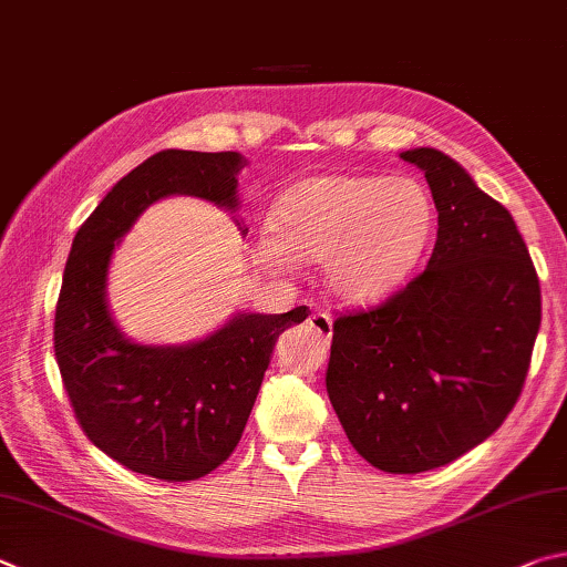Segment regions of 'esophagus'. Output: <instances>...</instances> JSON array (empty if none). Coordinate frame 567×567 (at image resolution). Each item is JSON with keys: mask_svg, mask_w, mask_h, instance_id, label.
<instances>
[{"mask_svg": "<svg viewBox=\"0 0 567 567\" xmlns=\"http://www.w3.org/2000/svg\"><path fill=\"white\" fill-rule=\"evenodd\" d=\"M307 322H310V327L322 339L332 337V315H329V312H315V315H310V319H307Z\"/></svg>", "mask_w": 567, "mask_h": 567, "instance_id": "obj_1", "label": "esophagus"}]
</instances>
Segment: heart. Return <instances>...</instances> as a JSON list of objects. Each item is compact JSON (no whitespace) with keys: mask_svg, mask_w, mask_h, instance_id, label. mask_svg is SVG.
I'll list each match as a JSON object with an SVG mask.
<instances>
[{"mask_svg":"<svg viewBox=\"0 0 567 567\" xmlns=\"http://www.w3.org/2000/svg\"><path fill=\"white\" fill-rule=\"evenodd\" d=\"M275 230L255 238L252 255L272 272L295 258L324 262L329 292L352 305L389 297L409 280L436 230L424 183L389 176H315L295 183L272 208Z\"/></svg>","mask_w":567,"mask_h":567,"instance_id":"b5f03b06","label":"heart"}]
</instances>
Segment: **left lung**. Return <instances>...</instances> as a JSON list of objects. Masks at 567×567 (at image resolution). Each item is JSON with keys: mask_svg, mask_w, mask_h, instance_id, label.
<instances>
[{"mask_svg": "<svg viewBox=\"0 0 567 567\" xmlns=\"http://www.w3.org/2000/svg\"><path fill=\"white\" fill-rule=\"evenodd\" d=\"M439 213L426 270L369 312L334 322L327 394L357 454L386 473L456 461L516 406L540 327V285L511 213L436 148Z\"/></svg>", "mask_w": 567, "mask_h": 567, "instance_id": "1", "label": "left lung"}]
</instances>
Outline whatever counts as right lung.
<instances>
[{
  "instance_id": "right-lung-1",
  "label": "right lung",
  "mask_w": 567,
  "mask_h": 567,
  "mask_svg": "<svg viewBox=\"0 0 567 567\" xmlns=\"http://www.w3.org/2000/svg\"><path fill=\"white\" fill-rule=\"evenodd\" d=\"M245 163L235 151H161L113 185L71 243L54 317L59 372L94 446L143 476L195 481L218 468L248 424L277 337L310 312H238L188 344L133 342L111 315L109 265L138 215L168 195L235 213Z\"/></svg>"
}]
</instances>
